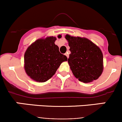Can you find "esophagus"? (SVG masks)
<instances>
[{"mask_svg": "<svg viewBox=\"0 0 122 122\" xmlns=\"http://www.w3.org/2000/svg\"><path fill=\"white\" fill-rule=\"evenodd\" d=\"M65 55H66V56H67V57L68 58V57H69V54H68V52H67V53H66V54H65Z\"/></svg>", "mask_w": 122, "mask_h": 122, "instance_id": "34e87169", "label": "esophagus"}]
</instances>
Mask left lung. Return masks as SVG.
<instances>
[{
    "label": "left lung",
    "instance_id": "8db88e82",
    "mask_svg": "<svg viewBox=\"0 0 122 122\" xmlns=\"http://www.w3.org/2000/svg\"><path fill=\"white\" fill-rule=\"evenodd\" d=\"M71 54L68 59L72 74L80 81L88 83L96 80L103 71V55L98 46L86 38L67 34Z\"/></svg>",
    "mask_w": 122,
    "mask_h": 122
}]
</instances>
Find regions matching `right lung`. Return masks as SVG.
Listing matches in <instances>:
<instances>
[{
  "label": "right lung",
  "instance_id": "right-lung-1",
  "mask_svg": "<svg viewBox=\"0 0 122 122\" xmlns=\"http://www.w3.org/2000/svg\"><path fill=\"white\" fill-rule=\"evenodd\" d=\"M61 35H58L60 38ZM56 38H39L28 46L24 55V69L33 80L44 83L55 74L61 64L67 61L55 44Z\"/></svg>",
  "mask_w": 122,
  "mask_h": 122
}]
</instances>
